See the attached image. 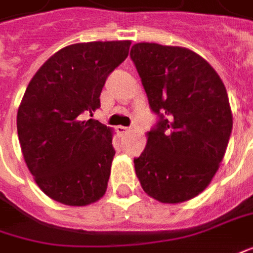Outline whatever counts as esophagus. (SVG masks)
<instances>
[{"mask_svg": "<svg viewBox=\"0 0 253 253\" xmlns=\"http://www.w3.org/2000/svg\"><path fill=\"white\" fill-rule=\"evenodd\" d=\"M128 130H130V128H128V127H125V126H118V127H116V131H118L119 134L127 133Z\"/></svg>", "mask_w": 253, "mask_h": 253, "instance_id": "esophagus-1", "label": "esophagus"}]
</instances>
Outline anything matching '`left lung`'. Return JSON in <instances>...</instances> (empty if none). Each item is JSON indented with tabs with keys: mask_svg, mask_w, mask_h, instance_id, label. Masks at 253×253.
<instances>
[{
	"mask_svg": "<svg viewBox=\"0 0 253 253\" xmlns=\"http://www.w3.org/2000/svg\"><path fill=\"white\" fill-rule=\"evenodd\" d=\"M158 123L134 159L142 190L162 204L197 197L212 181L226 154L233 115L226 87L191 49L155 42L130 51Z\"/></svg>",
	"mask_w": 253,
	"mask_h": 253,
	"instance_id": "obj_1",
	"label": "left lung"
}]
</instances>
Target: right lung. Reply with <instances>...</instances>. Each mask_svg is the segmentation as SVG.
Segmentation results:
<instances>
[{"label": "right lung", "instance_id": "obj_1", "mask_svg": "<svg viewBox=\"0 0 253 253\" xmlns=\"http://www.w3.org/2000/svg\"><path fill=\"white\" fill-rule=\"evenodd\" d=\"M131 41L62 48L33 76L18 109V137L34 181L51 199L85 206L104 197L115 149L112 128L85 116L101 106L106 77Z\"/></svg>", "mask_w": 253, "mask_h": 253}]
</instances>
